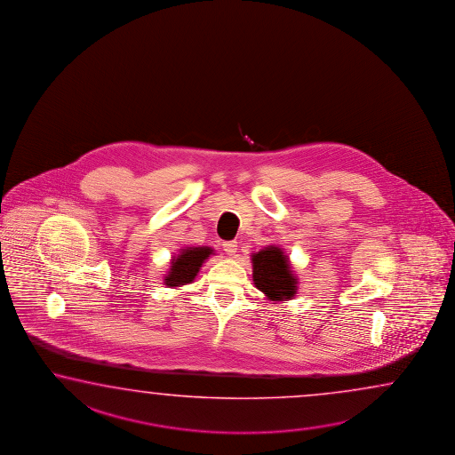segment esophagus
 Returning a JSON list of instances; mask_svg holds the SVG:
<instances>
[{"instance_id":"esophagus-1","label":"esophagus","mask_w":455,"mask_h":455,"mask_svg":"<svg viewBox=\"0 0 455 455\" xmlns=\"http://www.w3.org/2000/svg\"><path fill=\"white\" fill-rule=\"evenodd\" d=\"M223 251L228 254V256H235L236 251H238V243L236 242H225L223 243Z\"/></svg>"}]
</instances>
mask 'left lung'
I'll use <instances>...</instances> for the list:
<instances>
[{
    "label": "left lung",
    "mask_w": 455,
    "mask_h": 455,
    "mask_svg": "<svg viewBox=\"0 0 455 455\" xmlns=\"http://www.w3.org/2000/svg\"><path fill=\"white\" fill-rule=\"evenodd\" d=\"M252 282L270 301H287L297 295L298 278L278 246L252 252Z\"/></svg>",
    "instance_id": "8db88e82"
}]
</instances>
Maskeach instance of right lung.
I'll list each match as a JSON object with an SVG mask.
<instances>
[{
  "mask_svg": "<svg viewBox=\"0 0 455 455\" xmlns=\"http://www.w3.org/2000/svg\"><path fill=\"white\" fill-rule=\"evenodd\" d=\"M211 254H213V250L209 246H193L181 250V252L170 262V269L164 277V283L170 288L183 287L186 283H191Z\"/></svg>",
  "mask_w": 455,
  "mask_h": 455,
  "instance_id": "1",
  "label": "right lung"
}]
</instances>
